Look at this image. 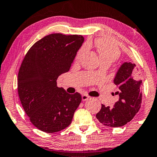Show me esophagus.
I'll list each match as a JSON object with an SVG mask.
<instances>
[{"label":"esophagus","instance_id":"obj_1","mask_svg":"<svg viewBox=\"0 0 157 157\" xmlns=\"http://www.w3.org/2000/svg\"><path fill=\"white\" fill-rule=\"evenodd\" d=\"M89 98H90L89 96L86 95V94H82V100L83 101H86V100H88V99H89Z\"/></svg>","mask_w":157,"mask_h":157}]
</instances>
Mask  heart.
I'll use <instances>...</instances> for the list:
<instances>
[{"mask_svg": "<svg viewBox=\"0 0 157 157\" xmlns=\"http://www.w3.org/2000/svg\"><path fill=\"white\" fill-rule=\"evenodd\" d=\"M97 50L101 58V61L108 60V61L113 63L118 59L120 56V51L118 47L116 46L112 41L106 40H99L96 43ZM88 45L85 44L81 47L77 52V58H80L88 49Z\"/></svg>", "mask_w": 157, "mask_h": 157, "instance_id": "1", "label": "heart"}]
</instances>
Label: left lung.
I'll return each mask as SVG.
<instances>
[{
	"label": "left lung",
	"mask_w": 157,
	"mask_h": 157,
	"mask_svg": "<svg viewBox=\"0 0 157 157\" xmlns=\"http://www.w3.org/2000/svg\"><path fill=\"white\" fill-rule=\"evenodd\" d=\"M118 87L119 99L113 107L101 105L96 115L99 121L109 127H121L129 122L138 112L142 103V80L138 79L135 64L124 62L113 80Z\"/></svg>",
	"instance_id": "obj_1"
}]
</instances>
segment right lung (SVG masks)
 I'll use <instances>...</instances> for the list:
<instances>
[{
	"label": "right lung",
	"instance_id": "obj_1",
	"mask_svg": "<svg viewBox=\"0 0 157 157\" xmlns=\"http://www.w3.org/2000/svg\"><path fill=\"white\" fill-rule=\"evenodd\" d=\"M84 41L81 35L52 33L35 43L25 56L18 73L20 101L30 121L47 133L70 125L82 101L79 93L58 88L57 79L70 69Z\"/></svg>",
	"mask_w": 157,
	"mask_h": 157
}]
</instances>
